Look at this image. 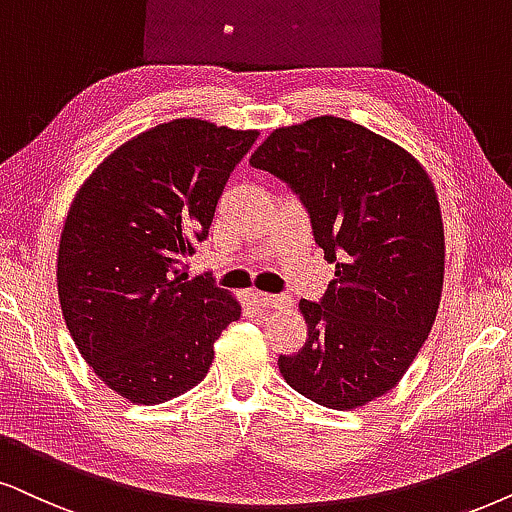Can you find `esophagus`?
<instances>
[{
  "mask_svg": "<svg viewBox=\"0 0 512 512\" xmlns=\"http://www.w3.org/2000/svg\"><path fill=\"white\" fill-rule=\"evenodd\" d=\"M255 300L262 309H276V307H283V304H286V297L269 295V293H255Z\"/></svg>",
  "mask_w": 512,
  "mask_h": 512,
  "instance_id": "obj_1",
  "label": "esophagus"
}]
</instances>
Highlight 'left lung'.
Listing matches in <instances>:
<instances>
[{"label":"left lung","instance_id":"1","mask_svg":"<svg viewBox=\"0 0 512 512\" xmlns=\"http://www.w3.org/2000/svg\"><path fill=\"white\" fill-rule=\"evenodd\" d=\"M250 165L286 181L335 264L321 302L300 300L307 342L278 357L281 375L328 409L383 397L428 340L442 297L444 224L428 172L333 115L274 129Z\"/></svg>","mask_w":512,"mask_h":512}]
</instances>
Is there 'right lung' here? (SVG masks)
Masks as SVG:
<instances>
[{
	"mask_svg": "<svg viewBox=\"0 0 512 512\" xmlns=\"http://www.w3.org/2000/svg\"><path fill=\"white\" fill-rule=\"evenodd\" d=\"M255 129L172 120L129 139L89 174L58 243V300L94 373L134 404L189 392L241 304L184 257L208 238L226 179Z\"/></svg>",
	"mask_w": 512,
	"mask_h": 512,
	"instance_id": "right-lung-1",
	"label": "right lung"
}]
</instances>
